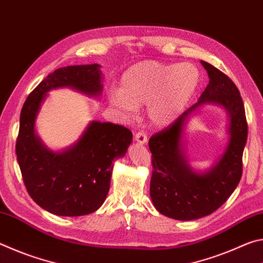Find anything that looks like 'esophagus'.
<instances>
[{
	"mask_svg": "<svg viewBox=\"0 0 263 263\" xmlns=\"http://www.w3.org/2000/svg\"><path fill=\"white\" fill-rule=\"evenodd\" d=\"M135 139H136V141L138 142V144L145 145L146 142H147V136H146V133L144 131H139V132L136 133Z\"/></svg>",
	"mask_w": 263,
	"mask_h": 263,
	"instance_id": "1",
	"label": "esophagus"
}]
</instances>
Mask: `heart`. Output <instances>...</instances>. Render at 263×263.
Wrapping results in <instances>:
<instances>
[{"label":"heart","instance_id":"b5f03b06","mask_svg":"<svg viewBox=\"0 0 263 263\" xmlns=\"http://www.w3.org/2000/svg\"><path fill=\"white\" fill-rule=\"evenodd\" d=\"M201 80V70L190 62L140 61L124 72L121 90L110 91L109 102L126 117L135 115L138 106L148 105L149 121L166 126L183 112Z\"/></svg>","mask_w":263,"mask_h":263}]
</instances>
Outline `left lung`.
Instances as JSON below:
<instances>
[{"label":"left lung","mask_w":263,"mask_h":263,"mask_svg":"<svg viewBox=\"0 0 263 263\" xmlns=\"http://www.w3.org/2000/svg\"><path fill=\"white\" fill-rule=\"evenodd\" d=\"M209 84L196 103L148 141L153 173L149 194L157 210L176 220H194L220 208L237 188L242 174L247 122L242 99L228 75L201 61ZM219 105L229 117V140L220 157L205 172L191 168L184 151V130L204 105Z\"/></svg>","instance_id":"left-lung-1"}]
</instances>
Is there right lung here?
<instances>
[{"label": "right lung", "instance_id": "obj_1", "mask_svg": "<svg viewBox=\"0 0 263 263\" xmlns=\"http://www.w3.org/2000/svg\"><path fill=\"white\" fill-rule=\"evenodd\" d=\"M99 64L58 68L34 88L22 108L16 142L25 188L44 210L78 217L99 210L110 189L114 161L132 142L128 128L92 121L72 146L52 151L35 133V119L47 92L70 88L99 99L103 90Z\"/></svg>", "mask_w": 263, "mask_h": 263}]
</instances>
